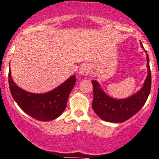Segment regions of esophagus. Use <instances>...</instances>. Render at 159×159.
<instances>
[{"instance_id": "esophagus-1", "label": "esophagus", "mask_w": 159, "mask_h": 159, "mask_svg": "<svg viewBox=\"0 0 159 159\" xmlns=\"http://www.w3.org/2000/svg\"><path fill=\"white\" fill-rule=\"evenodd\" d=\"M90 70H91V66L88 63H84L81 66V68H80L79 73L81 75L85 76L88 75L89 73L90 72Z\"/></svg>"}]
</instances>
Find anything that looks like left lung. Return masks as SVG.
I'll return each instance as SVG.
<instances>
[{
	"label": "left lung",
	"instance_id": "left-lung-1",
	"mask_svg": "<svg viewBox=\"0 0 159 159\" xmlns=\"http://www.w3.org/2000/svg\"><path fill=\"white\" fill-rule=\"evenodd\" d=\"M140 45L143 48L142 43ZM145 52L146 53V50H145ZM146 60L148 74L143 86L138 92L128 98L117 99L109 97L102 90L97 81L92 80L93 87V100L92 108L101 119L108 122L121 123L134 116L144 106L150 93L152 83L148 54H146Z\"/></svg>",
	"mask_w": 159,
	"mask_h": 159
}]
</instances>
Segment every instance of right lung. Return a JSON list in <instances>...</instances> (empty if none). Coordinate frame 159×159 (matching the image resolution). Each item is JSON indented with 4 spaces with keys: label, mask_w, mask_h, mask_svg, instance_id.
Segmentation results:
<instances>
[{
    "label": "right lung",
    "mask_w": 159,
    "mask_h": 159,
    "mask_svg": "<svg viewBox=\"0 0 159 159\" xmlns=\"http://www.w3.org/2000/svg\"><path fill=\"white\" fill-rule=\"evenodd\" d=\"M8 78L12 97L20 109L34 119L42 121H52L62 115L76 81L75 75H71L51 91L33 93L22 90L16 84L12 79L10 69Z\"/></svg>",
    "instance_id": "obj_1"
}]
</instances>
